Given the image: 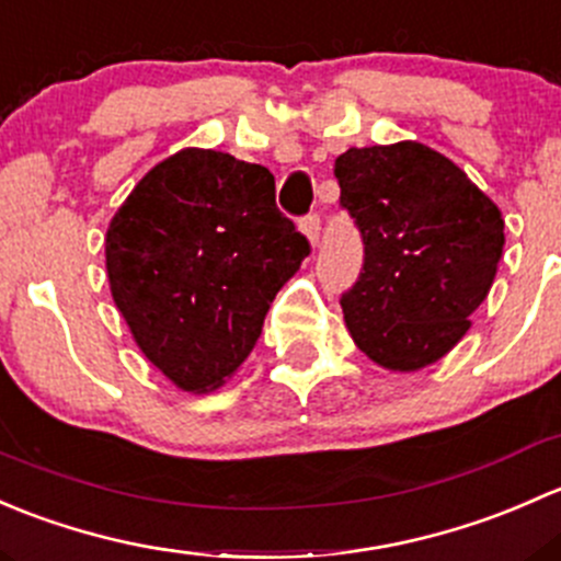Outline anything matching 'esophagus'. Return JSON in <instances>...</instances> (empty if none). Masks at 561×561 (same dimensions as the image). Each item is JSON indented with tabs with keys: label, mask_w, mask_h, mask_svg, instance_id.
Returning <instances> with one entry per match:
<instances>
[{
	"label": "esophagus",
	"mask_w": 561,
	"mask_h": 561,
	"mask_svg": "<svg viewBox=\"0 0 561 561\" xmlns=\"http://www.w3.org/2000/svg\"><path fill=\"white\" fill-rule=\"evenodd\" d=\"M299 229H302V234L305 238L310 240V245H319V238H321V218L316 216H308V218H302V224H299Z\"/></svg>",
	"instance_id": "obj_1"
}]
</instances>
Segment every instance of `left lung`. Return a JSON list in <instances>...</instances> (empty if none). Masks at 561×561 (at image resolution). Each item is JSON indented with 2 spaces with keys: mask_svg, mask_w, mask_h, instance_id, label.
<instances>
[{
  "mask_svg": "<svg viewBox=\"0 0 561 561\" xmlns=\"http://www.w3.org/2000/svg\"><path fill=\"white\" fill-rule=\"evenodd\" d=\"M334 175L365 242L359 280L340 299L351 337L394 373L435 365L492 288L505 245L500 207L413 140L348 148Z\"/></svg>",
  "mask_w": 561,
  "mask_h": 561,
  "instance_id": "8db88e82",
  "label": "left lung"
}]
</instances>
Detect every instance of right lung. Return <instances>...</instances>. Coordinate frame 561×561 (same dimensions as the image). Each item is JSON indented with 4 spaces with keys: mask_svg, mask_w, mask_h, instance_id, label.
<instances>
[{
    "mask_svg": "<svg viewBox=\"0 0 561 561\" xmlns=\"http://www.w3.org/2000/svg\"><path fill=\"white\" fill-rule=\"evenodd\" d=\"M308 253L273 172L210 148L159 161L105 234L110 294L137 348L192 394L232 378Z\"/></svg>",
    "mask_w": 561,
    "mask_h": 561,
    "instance_id": "obj_1",
    "label": "right lung"
}]
</instances>
